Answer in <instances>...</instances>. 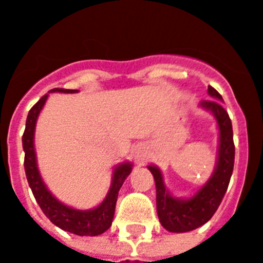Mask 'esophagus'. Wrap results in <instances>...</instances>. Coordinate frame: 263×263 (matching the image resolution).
<instances>
[{"instance_id": "esophagus-1", "label": "esophagus", "mask_w": 263, "mask_h": 263, "mask_svg": "<svg viewBox=\"0 0 263 263\" xmlns=\"http://www.w3.org/2000/svg\"><path fill=\"white\" fill-rule=\"evenodd\" d=\"M135 158H136L137 161H143V159H144L143 153H141V152H140V151H137L136 154H135Z\"/></svg>"}]
</instances>
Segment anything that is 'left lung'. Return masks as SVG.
Listing matches in <instances>:
<instances>
[{
  "label": "left lung",
  "mask_w": 263,
  "mask_h": 263,
  "mask_svg": "<svg viewBox=\"0 0 263 263\" xmlns=\"http://www.w3.org/2000/svg\"><path fill=\"white\" fill-rule=\"evenodd\" d=\"M208 93L217 100H202L201 106L209 110L217 119L219 128V148L214 173L191 198H176L167 192L157 166H148L156 181L157 213L161 224L170 232H188L205 224L217 212L230 184L235 162L234 132L231 119L222 106V96L213 87Z\"/></svg>",
  "instance_id": "obj_1"
}]
</instances>
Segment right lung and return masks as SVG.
<instances>
[{
    "label": "right lung",
    "mask_w": 263,
    "mask_h": 263,
    "mask_svg": "<svg viewBox=\"0 0 263 263\" xmlns=\"http://www.w3.org/2000/svg\"><path fill=\"white\" fill-rule=\"evenodd\" d=\"M49 92H63V93H76L78 89H51ZM49 95L43 97L36 102L31 110L28 111L26 120V129H24L22 143H23L24 151V170H26L27 180H28L29 187L32 193L35 196L39 206L41 208L44 214L50 219L53 224L62 228L65 231L71 234L79 235V236H97V235L104 234L106 230L111 226L112 218H114L115 205H117L118 193L123 181L127 176L131 174L132 163L123 162L119 166L114 168L112 173V181L110 185V190L107 192L106 197L97 208L90 210H78L72 209L70 206L63 205L61 201L54 197L41 179L40 173L37 168V162H36L35 144H33V137H35V127L36 120L39 114L45 104L46 98Z\"/></svg>",
    "instance_id": "add662e5"
}]
</instances>
